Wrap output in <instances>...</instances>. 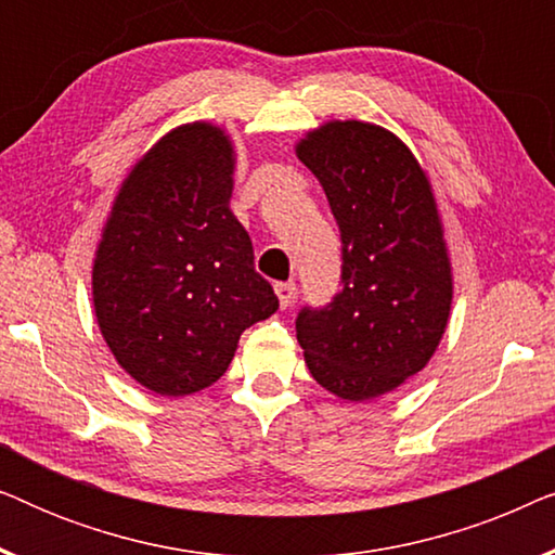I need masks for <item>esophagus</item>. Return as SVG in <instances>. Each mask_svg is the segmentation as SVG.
<instances>
[{
  "mask_svg": "<svg viewBox=\"0 0 555 555\" xmlns=\"http://www.w3.org/2000/svg\"><path fill=\"white\" fill-rule=\"evenodd\" d=\"M275 293L280 298V306L287 308L295 298V283H293V280H287V283H275Z\"/></svg>",
  "mask_w": 555,
  "mask_h": 555,
  "instance_id": "1",
  "label": "esophagus"
}]
</instances>
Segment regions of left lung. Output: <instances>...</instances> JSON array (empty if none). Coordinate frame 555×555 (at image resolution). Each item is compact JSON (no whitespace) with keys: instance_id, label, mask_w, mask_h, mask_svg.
<instances>
[{"instance_id":"left-lung-1","label":"left lung","mask_w":555,"mask_h":555,"mask_svg":"<svg viewBox=\"0 0 555 555\" xmlns=\"http://www.w3.org/2000/svg\"><path fill=\"white\" fill-rule=\"evenodd\" d=\"M298 158L315 173L340 230V291L295 318L310 374L340 399L397 389L427 366L447 328L450 260L429 181L384 128L346 120L308 133Z\"/></svg>"}]
</instances>
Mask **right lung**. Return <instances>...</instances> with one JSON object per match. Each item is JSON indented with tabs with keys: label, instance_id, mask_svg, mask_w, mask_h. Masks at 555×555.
I'll list each match as a JSON object with an SVG mask.
<instances>
[{
	"label": "right lung",
	"instance_id": "obj_1",
	"mask_svg": "<svg viewBox=\"0 0 555 555\" xmlns=\"http://www.w3.org/2000/svg\"><path fill=\"white\" fill-rule=\"evenodd\" d=\"M230 196V139L209 124L181 126L124 181L98 247L93 302L105 344L164 397L215 384L242 331L278 310Z\"/></svg>",
	"mask_w": 555,
	"mask_h": 555
}]
</instances>
